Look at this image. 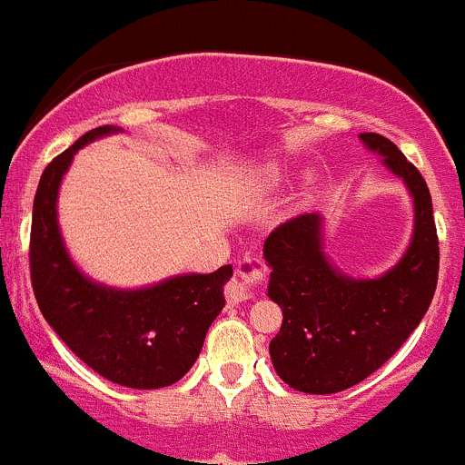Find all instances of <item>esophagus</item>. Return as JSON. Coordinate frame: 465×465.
<instances>
[{
    "label": "esophagus",
    "instance_id": "esophagus-1",
    "mask_svg": "<svg viewBox=\"0 0 465 465\" xmlns=\"http://www.w3.org/2000/svg\"><path fill=\"white\" fill-rule=\"evenodd\" d=\"M266 275V264L255 255H246L237 262V271H234V278L228 282L226 296L231 302H243L248 298H252L257 284L264 280Z\"/></svg>",
    "mask_w": 465,
    "mask_h": 465
}]
</instances>
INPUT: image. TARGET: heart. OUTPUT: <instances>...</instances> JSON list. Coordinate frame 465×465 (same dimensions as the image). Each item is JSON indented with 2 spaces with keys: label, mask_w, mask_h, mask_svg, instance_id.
Returning a JSON list of instances; mask_svg holds the SVG:
<instances>
[{
  "label": "heart",
  "mask_w": 465,
  "mask_h": 465,
  "mask_svg": "<svg viewBox=\"0 0 465 465\" xmlns=\"http://www.w3.org/2000/svg\"><path fill=\"white\" fill-rule=\"evenodd\" d=\"M284 178V169L278 167V164H266L260 172V185L264 187H275L280 185Z\"/></svg>",
  "instance_id": "1"
}]
</instances>
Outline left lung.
<instances>
[{"label":"left lung","instance_id":"1","mask_svg":"<svg viewBox=\"0 0 465 465\" xmlns=\"http://www.w3.org/2000/svg\"><path fill=\"white\" fill-rule=\"evenodd\" d=\"M360 137L409 190L411 239L384 273L355 278L325 252L319 213L289 219L266 237V293L282 310V328L271 339L269 355L280 380L302 393H339L375 373L418 328L439 280V237L427 183L387 137Z\"/></svg>","mask_w":465,"mask_h":465}]
</instances>
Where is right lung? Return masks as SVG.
Instances as JSON below:
<instances>
[{
    "label": "right lung",
    "instance_id": "1",
    "mask_svg": "<svg viewBox=\"0 0 465 465\" xmlns=\"http://www.w3.org/2000/svg\"><path fill=\"white\" fill-rule=\"evenodd\" d=\"M122 133L99 126L47 164L31 219V282L47 323L81 361L119 387L160 389L194 366L205 334L222 314L226 264L214 273H181L137 289L96 282L72 260L58 226V192L76 151Z\"/></svg>",
    "mask_w": 465,
    "mask_h": 465
}]
</instances>
